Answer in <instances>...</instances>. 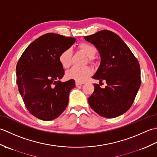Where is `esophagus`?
Segmentation results:
<instances>
[{"label":"esophagus","mask_w":157,"mask_h":157,"mask_svg":"<svg viewBox=\"0 0 157 157\" xmlns=\"http://www.w3.org/2000/svg\"><path fill=\"white\" fill-rule=\"evenodd\" d=\"M83 84H84V82H78V81H76V82H75V85H76V86L82 85Z\"/></svg>","instance_id":"1"}]
</instances>
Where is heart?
Returning a JSON list of instances; mask_svg holds the SVG:
<instances>
[{"instance_id": "heart-1", "label": "heart", "mask_w": 157, "mask_h": 157, "mask_svg": "<svg viewBox=\"0 0 157 157\" xmlns=\"http://www.w3.org/2000/svg\"><path fill=\"white\" fill-rule=\"evenodd\" d=\"M78 48L82 50L89 57V61H92L96 53V48L92 44L87 42L79 44ZM73 52L71 48H67L61 52L59 56V61L63 67L69 68L72 63ZM92 71L89 67L74 66L66 73L67 78L75 79L78 82H84L92 74Z\"/></svg>"}]
</instances>
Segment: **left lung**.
I'll list each match as a JSON object with an SVG mask.
<instances>
[{
  "label": "left lung",
  "mask_w": 157,
  "mask_h": 157,
  "mask_svg": "<svg viewBox=\"0 0 157 157\" xmlns=\"http://www.w3.org/2000/svg\"><path fill=\"white\" fill-rule=\"evenodd\" d=\"M101 55V65L92 78L106 83L105 88L94 84L88 98L90 107L103 117L114 118L131 107L141 84L138 59L122 39L111 31L101 30L85 36Z\"/></svg>",
  "instance_id": "1"
}]
</instances>
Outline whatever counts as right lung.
Listing matches in <instances>:
<instances>
[{
	"mask_svg": "<svg viewBox=\"0 0 157 157\" xmlns=\"http://www.w3.org/2000/svg\"><path fill=\"white\" fill-rule=\"evenodd\" d=\"M74 38L48 33L29 44L16 67L17 84L28 111L43 121L57 118L65 111L74 79L60 81L65 70L59 61Z\"/></svg>",
	"mask_w": 157,
	"mask_h": 157,
	"instance_id": "obj_1",
	"label": "right lung"
}]
</instances>
